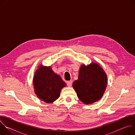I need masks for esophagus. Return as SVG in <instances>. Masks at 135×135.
<instances>
[{
  "label": "esophagus",
  "mask_w": 135,
  "mask_h": 135,
  "mask_svg": "<svg viewBox=\"0 0 135 135\" xmlns=\"http://www.w3.org/2000/svg\"><path fill=\"white\" fill-rule=\"evenodd\" d=\"M67 85H68V86H69V87L71 86V85H72V81H67Z\"/></svg>",
  "instance_id": "1"
}]
</instances>
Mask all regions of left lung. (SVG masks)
I'll list each match as a JSON object with an SVG mask.
<instances>
[{
	"instance_id": "1",
	"label": "left lung",
	"mask_w": 135,
	"mask_h": 135,
	"mask_svg": "<svg viewBox=\"0 0 135 135\" xmlns=\"http://www.w3.org/2000/svg\"><path fill=\"white\" fill-rule=\"evenodd\" d=\"M107 83V76L103 68L98 64L92 62L81 66L78 80L73 82V87L79 99L89 105L102 98Z\"/></svg>"
}]
</instances>
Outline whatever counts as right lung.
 I'll list each match as a JSON object with an SVG mask.
<instances>
[{"mask_svg": "<svg viewBox=\"0 0 135 135\" xmlns=\"http://www.w3.org/2000/svg\"><path fill=\"white\" fill-rule=\"evenodd\" d=\"M34 91L37 97L46 103H52L60 97L61 89L66 86L61 77L51 66H38L33 78Z\"/></svg>", "mask_w": 135, "mask_h": 135, "instance_id": "1", "label": "right lung"}]
</instances>
